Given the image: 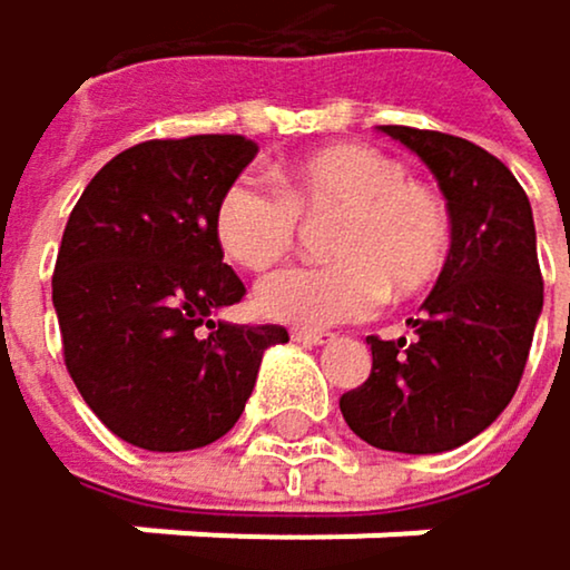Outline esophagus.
<instances>
[{
  "instance_id": "34e87169",
  "label": "esophagus",
  "mask_w": 570,
  "mask_h": 570,
  "mask_svg": "<svg viewBox=\"0 0 570 570\" xmlns=\"http://www.w3.org/2000/svg\"><path fill=\"white\" fill-rule=\"evenodd\" d=\"M292 340L302 343V346H320V343H326L330 336H326V333H316V330H298V326H295V330H292Z\"/></svg>"
}]
</instances>
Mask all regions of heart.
Wrapping results in <instances>:
<instances>
[{"instance_id":"heart-1","label":"heart","mask_w":570,"mask_h":570,"mask_svg":"<svg viewBox=\"0 0 570 570\" xmlns=\"http://www.w3.org/2000/svg\"><path fill=\"white\" fill-rule=\"evenodd\" d=\"M278 189L237 179L224 189L214 230L224 254L250 272L278 265L302 220L333 217L330 265H298L268 275L254 302L262 316L320 330L363 320L387 298L429 288L452 254V207L445 193L411 179L407 166L374 146H326L278 169Z\"/></svg>"}]
</instances>
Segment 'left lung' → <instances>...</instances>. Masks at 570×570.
Returning a JSON list of instances; mask_svg holds the SVG:
<instances>
[{
    "label": "left lung",
    "instance_id": "left-lung-1",
    "mask_svg": "<svg viewBox=\"0 0 570 570\" xmlns=\"http://www.w3.org/2000/svg\"><path fill=\"white\" fill-rule=\"evenodd\" d=\"M435 173L452 254L411 320V340L366 336L370 377L340 397L353 435L384 452H449L490 429L517 394L544 305L533 214L517 176L475 141L381 125Z\"/></svg>",
    "mask_w": 570,
    "mask_h": 570
}]
</instances>
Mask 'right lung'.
<instances>
[{
	"label": "right lung",
	"instance_id": "right-lung-1",
	"mask_svg": "<svg viewBox=\"0 0 570 570\" xmlns=\"http://www.w3.org/2000/svg\"><path fill=\"white\" fill-rule=\"evenodd\" d=\"M258 156L244 135L153 138L80 193L53 268L67 374L121 442L189 452L227 435L282 326L210 320L244 298L214 214Z\"/></svg>",
	"mask_w": 570,
	"mask_h": 570
}]
</instances>
